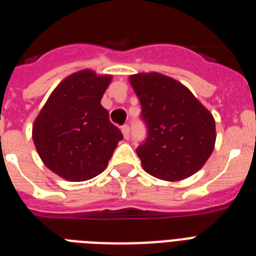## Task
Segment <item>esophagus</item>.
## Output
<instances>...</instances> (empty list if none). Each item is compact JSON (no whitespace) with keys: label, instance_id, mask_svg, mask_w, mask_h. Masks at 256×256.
<instances>
[{"label":"esophagus","instance_id":"obj_1","mask_svg":"<svg viewBox=\"0 0 256 256\" xmlns=\"http://www.w3.org/2000/svg\"><path fill=\"white\" fill-rule=\"evenodd\" d=\"M120 130H122V134H124V138L128 140V138H130V128H128V124H124V126L120 128Z\"/></svg>","mask_w":256,"mask_h":256}]
</instances>
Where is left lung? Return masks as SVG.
Wrapping results in <instances>:
<instances>
[{
    "label": "left lung",
    "mask_w": 256,
    "mask_h": 256,
    "mask_svg": "<svg viewBox=\"0 0 256 256\" xmlns=\"http://www.w3.org/2000/svg\"><path fill=\"white\" fill-rule=\"evenodd\" d=\"M148 134L136 148L142 168L164 180H180L206 164L214 150L215 120L192 92L160 73L130 77Z\"/></svg>",
    "instance_id": "8db88e82"
}]
</instances>
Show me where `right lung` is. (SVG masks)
<instances>
[{
	"instance_id": "right-lung-1",
	"label": "right lung",
	"mask_w": 256,
	"mask_h": 256,
	"mask_svg": "<svg viewBox=\"0 0 256 256\" xmlns=\"http://www.w3.org/2000/svg\"><path fill=\"white\" fill-rule=\"evenodd\" d=\"M112 77L78 72L56 88L34 122L42 162L62 178L88 180L106 168L124 136L100 104Z\"/></svg>"
}]
</instances>
